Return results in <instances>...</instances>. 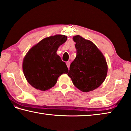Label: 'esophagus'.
Listing matches in <instances>:
<instances>
[{
	"mask_svg": "<svg viewBox=\"0 0 131 131\" xmlns=\"http://www.w3.org/2000/svg\"><path fill=\"white\" fill-rule=\"evenodd\" d=\"M66 65H67V67H68V68H69V66H70V62H69V61L66 62Z\"/></svg>",
	"mask_w": 131,
	"mask_h": 131,
	"instance_id": "34e87169",
	"label": "esophagus"
}]
</instances>
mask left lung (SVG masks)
Segmentation results:
<instances>
[{"instance_id": "obj_1", "label": "left lung", "mask_w": 131, "mask_h": 131, "mask_svg": "<svg viewBox=\"0 0 131 131\" xmlns=\"http://www.w3.org/2000/svg\"><path fill=\"white\" fill-rule=\"evenodd\" d=\"M76 42V58L70 66L68 76L73 84L83 92H90L103 83L107 73V65L102 53L95 44L79 35L73 37Z\"/></svg>"}]
</instances>
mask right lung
<instances>
[{
    "label": "right lung",
    "mask_w": 131,
    "mask_h": 131,
    "mask_svg": "<svg viewBox=\"0 0 131 131\" xmlns=\"http://www.w3.org/2000/svg\"><path fill=\"white\" fill-rule=\"evenodd\" d=\"M66 40L65 35L51 36L41 40L29 50L23 60V69L32 87L48 90L55 85L61 74L68 73L66 63L57 54L58 48Z\"/></svg>",
    "instance_id": "1"
}]
</instances>
